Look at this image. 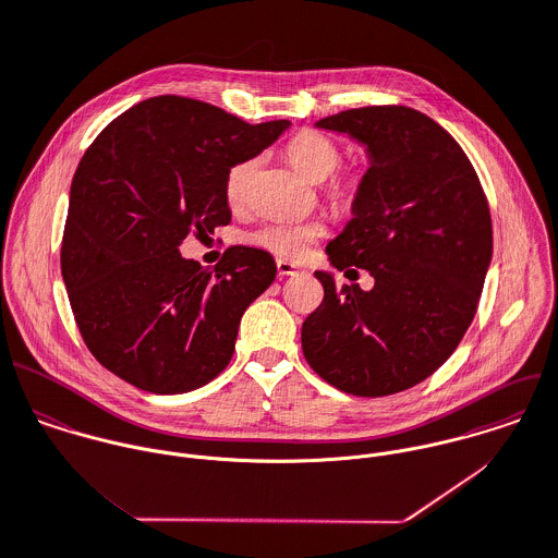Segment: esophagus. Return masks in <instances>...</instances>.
<instances>
[{"instance_id": "34e87169", "label": "esophagus", "mask_w": 558, "mask_h": 558, "mask_svg": "<svg viewBox=\"0 0 558 558\" xmlns=\"http://www.w3.org/2000/svg\"><path fill=\"white\" fill-rule=\"evenodd\" d=\"M277 270H279L281 277H290V275L299 272V268L292 262H288V259H277Z\"/></svg>"}]
</instances>
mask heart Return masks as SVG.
Returning <instances> with one entry per match:
<instances>
[{"label":"heart","mask_w":558,"mask_h":558,"mask_svg":"<svg viewBox=\"0 0 558 558\" xmlns=\"http://www.w3.org/2000/svg\"><path fill=\"white\" fill-rule=\"evenodd\" d=\"M286 158L290 165L307 180L314 184L325 182L340 165V147L318 134V132H301L290 143L286 145ZM257 169V160L248 158L238 162L235 167L229 169L227 180H225V196L229 203H240L244 198L246 186ZM364 186V171L362 169H349L344 173H338L329 186H327V196L336 209H351ZM323 235V225L316 220H305V222H288V220H277L259 227L248 235L251 244L262 246L277 257L299 262L307 255L310 246Z\"/></svg>","instance_id":"heart-1"}]
</instances>
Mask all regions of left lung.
<instances>
[{
  "label": "left lung",
  "mask_w": 558,
  "mask_h": 558,
  "mask_svg": "<svg viewBox=\"0 0 558 558\" xmlns=\"http://www.w3.org/2000/svg\"><path fill=\"white\" fill-rule=\"evenodd\" d=\"M316 128L366 147L362 194L327 255L374 288L316 270L325 299L303 323V355L347 393L389 396L437 371L476 314L494 251L487 196L459 143L417 110L368 106Z\"/></svg>",
  "instance_id": "1"
}]
</instances>
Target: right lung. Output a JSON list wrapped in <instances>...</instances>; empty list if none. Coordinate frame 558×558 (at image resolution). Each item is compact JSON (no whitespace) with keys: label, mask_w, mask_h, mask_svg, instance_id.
I'll use <instances>...</instances> for the list:
<instances>
[{"label":"right lung","mask_w":558,"mask_h":558,"mask_svg":"<svg viewBox=\"0 0 558 558\" xmlns=\"http://www.w3.org/2000/svg\"><path fill=\"white\" fill-rule=\"evenodd\" d=\"M288 128L162 95L117 117L86 149L60 268L80 333L104 368L151 393H184L227 368L242 314L275 281V259L231 246L209 270L184 259L180 244L190 231L229 225V169Z\"/></svg>","instance_id":"1"}]
</instances>
